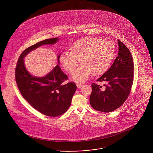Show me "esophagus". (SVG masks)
I'll list each match as a JSON object with an SVG mask.
<instances>
[{
  "label": "esophagus",
  "mask_w": 153,
  "mask_h": 153,
  "mask_svg": "<svg viewBox=\"0 0 153 153\" xmlns=\"http://www.w3.org/2000/svg\"><path fill=\"white\" fill-rule=\"evenodd\" d=\"M76 85L78 88H80L82 87V84L81 83H77L76 84Z\"/></svg>",
  "instance_id": "obj_1"
}]
</instances>
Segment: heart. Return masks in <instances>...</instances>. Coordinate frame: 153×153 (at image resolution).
<instances>
[{
  "label": "heart",
  "mask_w": 153,
  "mask_h": 153,
  "mask_svg": "<svg viewBox=\"0 0 153 153\" xmlns=\"http://www.w3.org/2000/svg\"><path fill=\"white\" fill-rule=\"evenodd\" d=\"M115 45L111 41L85 37L74 43L72 51H63L59 61L69 73H73L82 61L83 63L73 74V78L76 81H84L92 73L100 75L106 72L115 56Z\"/></svg>",
  "instance_id": "heart-1"
}]
</instances>
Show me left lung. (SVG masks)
Returning <instances> with one entry per match:
<instances>
[{"instance_id": "obj_1", "label": "left lung", "mask_w": 153, "mask_h": 153, "mask_svg": "<svg viewBox=\"0 0 153 153\" xmlns=\"http://www.w3.org/2000/svg\"><path fill=\"white\" fill-rule=\"evenodd\" d=\"M118 41L119 51L109 69L97 80L104 82V88L92 84L89 102L93 108L110 112L120 107L131 92L134 80V61L127 46Z\"/></svg>"}]
</instances>
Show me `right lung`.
<instances>
[{
  "instance_id": "obj_1",
  "label": "right lung",
  "mask_w": 153,
  "mask_h": 153,
  "mask_svg": "<svg viewBox=\"0 0 153 153\" xmlns=\"http://www.w3.org/2000/svg\"><path fill=\"white\" fill-rule=\"evenodd\" d=\"M57 41V38L47 39L26 49L19 57L15 71V81L23 97L34 109L48 117H58L65 112L71 105L76 85L73 82L64 84L68 77L58 65L45 77L31 76L25 66L23 58L41 45L55 44Z\"/></svg>"
}]
</instances>
